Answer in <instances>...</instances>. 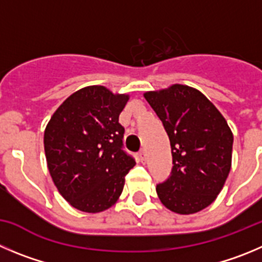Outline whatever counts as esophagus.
I'll list each match as a JSON object with an SVG mask.
<instances>
[{
  "mask_svg": "<svg viewBox=\"0 0 262 262\" xmlns=\"http://www.w3.org/2000/svg\"><path fill=\"white\" fill-rule=\"evenodd\" d=\"M138 158H139V160H141V163H143V164H145L146 160H147V155H146V151L145 150L141 151V152L138 154Z\"/></svg>",
  "mask_w": 262,
  "mask_h": 262,
  "instance_id": "34e87169",
  "label": "esophagus"
}]
</instances>
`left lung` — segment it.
I'll return each instance as SVG.
<instances>
[{
    "label": "left lung",
    "mask_w": 262,
    "mask_h": 262,
    "mask_svg": "<svg viewBox=\"0 0 262 262\" xmlns=\"http://www.w3.org/2000/svg\"><path fill=\"white\" fill-rule=\"evenodd\" d=\"M163 121L170 141L173 168L156 192L169 211L192 214L221 192L231 168L233 132L202 92L174 84L143 94Z\"/></svg>",
    "instance_id": "1"
}]
</instances>
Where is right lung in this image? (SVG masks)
<instances>
[{
    "label": "right lung",
    "instance_id": "1",
    "mask_svg": "<svg viewBox=\"0 0 262 262\" xmlns=\"http://www.w3.org/2000/svg\"><path fill=\"white\" fill-rule=\"evenodd\" d=\"M128 94L102 85L82 88L54 112L43 133L48 169L59 194L86 213L108 209L136 161L123 151L119 115Z\"/></svg>",
    "mask_w": 262,
    "mask_h": 262
}]
</instances>
